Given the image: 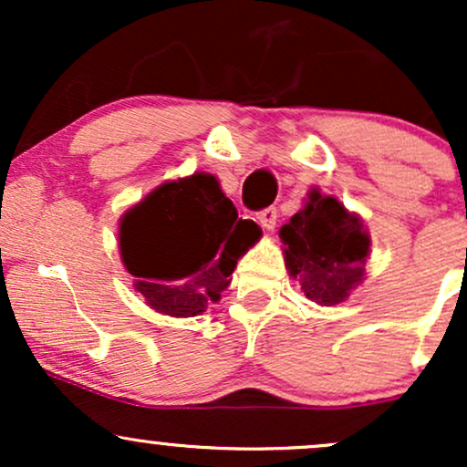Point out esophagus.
<instances>
[{"label":"esophagus","mask_w":467,"mask_h":467,"mask_svg":"<svg viewBox=\"0 0 467 467\" xmlns=\"http://www.w3.org/2000/svg\"><path fill=\"white\" fill-rule=\"evenodd\" d=\"M276 208L270 206V208H264V211L256 213V219H259V223L264 226L265 230H275L276 226Z\"/></svg>","instance_id":"1"}]
</instances>
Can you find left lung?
<instances>
[{"label":"left lung","mask_w":467,"mask_h":467,"mask_svg":"<svg viewBox=\"0 0 467 467\" xmlns=\"http://www.w3.org/2000/svg\"><path fill=\"white\" fill-rule=\"evenodd\" d=\"M289 276L298 278L309 301L337 305L364 281L367 228L336 197L312 189L301 211L278 230Z\"/></svg>","instance_id":"1"}]
</instances>
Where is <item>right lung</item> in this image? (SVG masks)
<instances>
[{
	"instance_id": "add662e5",
	"label": "right lung",
	"mask_w": 467,
	"mask_h": 467,
	"mask_svg": "<svg viewBox=\"0 0 467 467\" xmlns=\"http://www.w3.org/2000/svg\"><path fill=\"white\" fill-rule=\"evenodd\" d=\"M261 237L239 219L215 175L164 182L120 219V256L155 312L191 318L230 285L237 261Z\"/></svg>"
}]
</instances>
